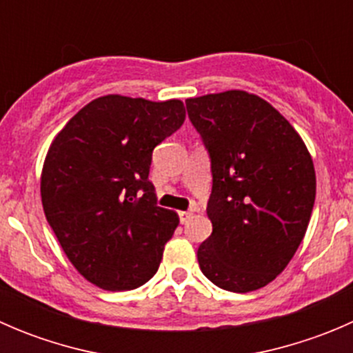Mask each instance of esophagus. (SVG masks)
Wrapping results in <instances>:
<instances>
[{
	"label": "esophagus",
	"mask_w": 353,
	"mask_h": 353,
	"mask_svg": "<svg viewBox=\"0 0 353 353\" xmlns=\"http://www.w3.org/2000/svg\"><path fill=\"white\" fill-rule=\"evenodd\" d=\"M191 216H193V212H191V210H188V212H179V220H181V223H186L188 220L191 219Z\"/></svg>",
	"instance_id": "esophagus-1"
}]
</instances>
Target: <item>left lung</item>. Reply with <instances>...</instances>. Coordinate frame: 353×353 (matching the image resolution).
Wrapping results in <instances>:
<instances>
[{
  "mask_svg": "<svg viewBox=\"0 0 353 353\" xmlns=\"http://www.w3.org/2000/svg\"><path fill=\"white\" fill-rule=\"evenodd\" d=\"M210 157L212 236L198 248L203 275L237 294L268 285L304 239L316 172L304 141L258 95L229 90L188 99Z\"/></svg>",
  "mask_w": 353,
  "mask_h": 353,
  "instance_id": "1",
  "label": "left lung"
}]
</instances>
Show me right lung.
Wrapping results in <instances>:
<instances>
[{
  "label": "right lung",
  "mask_w": 353,
  "mask_h": 353,
  "mask_svg": "<svg viewBox=\"0 0 353 353\" xmlns=\"http://www.w3.org/2000/svg\"><path fill=\"white\" fill-rule=\"evenodd\" d=\"M186 119L181 101L105 95L78 110L46 157V219L74 268L105 290H133L159 270L179 219L157 205L152 152Z\"/></svg>",
  "instance_id": "1"
}]
</instances>
